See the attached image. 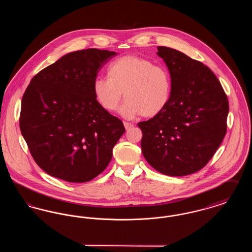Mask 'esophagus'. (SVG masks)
<instances>
[{
  "instance_id": "34e87169",
  "label": "esophagus",
  "mask_w": 252,
  "mask_h": 252,
  "mask_svg": "<svg viewBox=\"0 0 252 252\" xmlns=\"http://www.w3.org/2000/svg\"><path fill=\"white\" fill-rule=\"evenodd\" d=\"M124 126H125V128H126V130L130 129L131 127L134 126V125H133V124H131V123H127V122H124Z\"/></svg>"
}]
</instances>
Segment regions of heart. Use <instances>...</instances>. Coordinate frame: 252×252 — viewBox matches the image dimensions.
I'll list each match as a JSON object with an SVG mask.
<instances>
[{"label": "heart", "mask_w": 252, "mask_h": 252, "mask_svg": "<svg viewBox=\"0 0 252 252\" xmlns=\"http://www.w3.org/2000/svg\"><path fill=\"white\" fill-rule=\"evenodd\" d=\"M108 77L98 76L94 82V94L102 108L115 110L124 95L126 98L119 114L132 120L139 115L153 117L167 106L172 82L167 69L154 65L138 56H126L113 61Z\"/></svg>", "instance_id": "1"}]
</instances>
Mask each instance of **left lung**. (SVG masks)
<instances>
[{
	"instance_id": "1",
	"label": "left lung",
	"mask_w": 252,
	"mask_h": 252,
	"mask_svg": "<svg viewBox=\"0 0 252 252\" xmlns=\"http://www.w3.org/2000/svg\"><path fill=\"white\" fill-rule=\"evenodd\" d=\"M157 55L167 66L172 91L161 112L138 124L143 155L163 175H191L207 164L226 135L228 98L203 63L164 46Z\"/></svg>"
}]
</instances>
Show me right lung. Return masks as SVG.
Segmentation results:
<instances>
[{"instance_id": "obj_1", "label": "right lung", "mask_w": 252, "mask_h": 252, "mask_svg": "<svg viewBox=\"0 0 252 252\" xmlns=\"http://www.w3.org/2000/svg\"><path fill=\"white\" fill-rule=\"evenodd\" d=\"M117 55L68 53L36 74L22 100L20 127L36 164L67 182L94 180L108 165L126 129L96 100L98 72Z\"/></svg>"}]
</instances>
